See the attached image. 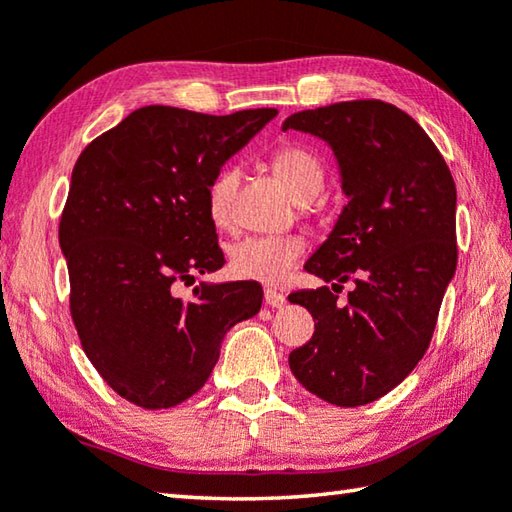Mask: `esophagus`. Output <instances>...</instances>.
Here are the masks:
<instances>
[{"instance_id":"34e87169","label":"esophagus","mask_w":512,"mask_h":512,"mask_svg":"<svg viewBox=\"0 0 512 512\" xmlns=\"http://www.w3.org/2000/svg\"><path fill=\"white\" fill-rule=\"evenodd\" d=\"M264 300L268 306H271V309H282V306L286 304V295L280 291H273V288H266Z\"/></svg>"}]
</instances>
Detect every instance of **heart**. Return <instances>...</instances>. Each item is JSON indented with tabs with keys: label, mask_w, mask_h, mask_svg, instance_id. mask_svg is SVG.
Segmentation results:
<instances>
[{
	"label": "heart",
	"mask_w": 512,
	"mask_h": 512,
	"mask_svg": "<svg viewBox=\"0 0 512 512\" xmlns=\"http://www.w3.org/2000/svg\"><path fill=\"white\" fill-rule=\"evenodd\" d=\"M273 167L297 201H311L322 190V163L300 145H286L277 150L273 154ZM239 181V167L224 165L208 183V215L217 228L232 226V203H235ZM304 253L306 241L300 235H250L230 246L228 266L230 273L239 280L280 284Z\"/></svg>",
	"instance_id": "obj_1"
}]
</instances>
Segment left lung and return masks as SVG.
<instances>
[{
  "label": "left lung",
  "instance_id": "obj_1",
  "mask_svg": "<svg viewBox=\"0 0 512 512\" xmlns=\"http://www.w3.org/2000/svg\"><path fill=\"white\" fill-rule=\"evenodd\" d=\"M282 129L331 145L349 199L304 266L331 288L288 295L315 320L288 365L322 401L367 405L403 383L430 347L457 271V188L432 138L389 102L297 111ZM349 279L357 288L340 305L332 291Z\"/></svg>",
  "mask_w": 512,
  "mask_h": 512
}]
</instances>
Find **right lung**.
<instances>
[{"label": "right lung", "instance_id": "obj_1", "mask_svg": "<svg viewBox=\"0 0 512 512\" xmlns=\"http://www.w3.org/2000/svg\"><path fill=\"white\" fill-rule=\"evenodd\" d=\"M277 109L210 116L141 107L78 156L60 219L71 318L91 365L145 410L206 385L226 331L253 318L262 286H172L224 266L206 188Z\"/></svg>", "mask_w": 512, "mask_h": 512}]
</instances>
